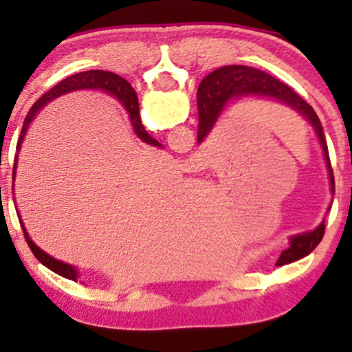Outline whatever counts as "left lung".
I'll use <instances>...</instances> for the list:
<instances>
[{"label":"left lung","mask_w":352,"mask_h":352,"mask_svg":"<svg viewBox=\"0 0 352 352\" xmlns=\"http://www.w3.org/2000/svg\"><path fill=\"white\" fill-rule=\"evenodd\" d=\"M265 97L274 98V100L283 102L287 107L296 110L300 116H303L308 122L314 126L315 133H317L318 141L324 150L325 163L329 168L330 186H332L333 192V172L330 166L329 158V148L327 141H325L324 127H322L320 119L296 91L291 90L285 83L276 80L271 74L264 73L261 69L248 66H223L209 73L204 80L201 81L197 88V107H199V131H197V141H202L212 129L214 122L218 120L219 113L223 109L233 100H240L243 97ZM325 223L322 221L314 232L301 233V235H294L289 239V247L281 252L276 265L291 264V262L298 261V258L305 257L310 254L320 240L324 239Z\"/></svg>","instance_id":"left-lung-1"}]
</instances>
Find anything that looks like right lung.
Instances as JSON below:
<instances>
[{
	"mask_svg": "<svg viewBox=\"0 0 352 352\" xmlns=\"http://www.w3.org/2000/svg\"><path fill=\"white\" fill-rule=\"evenodd\" d=\"M83 88L104 90V91H107V94L116 95V97L119 98L120 104L126 107L127 113L131 116V122H133V127H134V131H136L138 138H140V140H143L144 143L153 144V146H162L158 141L153 140V138L148 134V131L144 129V126L141 124L140 104H138V95H136V91L133 90V87H131V85L127 83L124 78H120L119 74L110 73V71L91 69V71H83V73L71 74V76L65 78V80L59 81L56 87H52L51 90L47 91V94L42 95V97L38 98V100L35 102L34 105H32V109L28 110L27 117H25V120H23L22 133H20L19 143H16V153H19L20 146H22V141L25 138V133H27V129H28V124L32 122V119H34L35 113H37L38 110L44 107L45 104H49L51 100H54L56 97H61V95L69 94V91H74V90H83ZM16 160H19V156L15 155V165H13V180H15ZM20 225H22V228H23L22 221H20ZM23 233H25V240H27L28 247H30V250L34 252V255L37 257V261L41 262V264H44L45 267L51 269V271H54L56 274L63 276V278L73 279V281H76L78 271L73 267V265L65 264V262H61V261H56L54 257H51L49 254H45L44 250H41L37 245L32 242L30 236H28L27 230H25V228H23Z\"/></svg>",
	"mask_w": 352,
	"mask_h": 352,
	"instance_id": "obj_1",
	"label": "right lung"
}]
</instances>
